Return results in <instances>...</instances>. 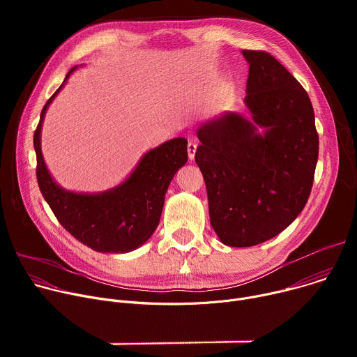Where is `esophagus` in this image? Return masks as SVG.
<instances>
[{
  "label": "esophagus",
  "instance_id": "esophagus-1",
  "mask_svg": "<svg viewBox=\"0 0 357 357\" xmlns=\"http://www.w3.org/2000/svg\"><path fill=\"white\" fill-rule=\"evenodd\" d=\"M196 149H197V144H196L193 139H190V141L188 142V155H189V160H190V161L195 158Z\"/></svg>",
  "mask_w": 357,
  "mask_h": 357
}]
</instances>
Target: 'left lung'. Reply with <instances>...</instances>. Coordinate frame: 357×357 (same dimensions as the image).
I'll list each match as a JSON object with an SVG mask.
<instances>
[{"label": "left lung", "mask_w": 357, "mask_h": 357, "mask_svg": "<svg viewBox=\"0 0 357 357\" xmlns=\"http://www.w3.org/2000/svg\"><path fill=\"white\" fill-rule=\"evenodd\" d=\"M250 63L238 114L203 124L195 161L205 178L211 225L223 244L250 247L288 227L311 195L319 152L308 93L268 52L243 50Z\"/></svg>", "instance_id": "obj_1"}]
</instances>
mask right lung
Returning a JSON list of instances; mask_svg holds the SVG:
<instances>
[{
	"instance_id": "1",
	"label": "right lung",
	"mask_w": 357,
	"mask_h": 357,
	"mask_svg": "<svg viewBox=\"0 0 357 357\" xmlns=\"http://www.w3.org/2000/svg\"><path fill=\"white\" fill-rule=\"evenodd\" d=\"M73 70L75 68L65 82ZM62 86L46 101L33 132L40 193L65 230L84 245L101 252L132 251L155 231L167 189L176 171L188 161V141L179 137L151 149L130 178L109 192L82 195L63 190L50 178L40 152L42 120Z\"/></svg>"
}]
</instances>
